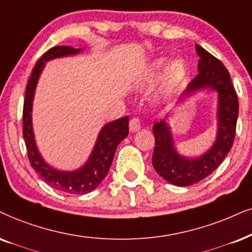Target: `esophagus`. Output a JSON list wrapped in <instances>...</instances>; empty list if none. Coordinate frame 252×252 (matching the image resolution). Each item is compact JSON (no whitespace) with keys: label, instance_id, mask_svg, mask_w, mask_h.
<instances>
[{"label":"esophagus","instance_id":"1","mask_svg":"<svg viewBox=\"0 0 252 252\" xmlns=\"http://www.w3.org/2000/svg\"><path fill=\"white\" fill-rule=\"evenodd\" d=\"M129 129L131 132H136L141 129V120L138 117H133L129 122Z\"/></svg>","mask_w":252,"mask_h":252}]
</instances>
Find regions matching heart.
Listing matches in <instances>:
<instances>
[{
    "label": "heart",
    "instance_id": "b5f03b06",
    "mask_svg": "<svg viewBox=\"0 0 252 252\" xmlns=\"http://www.w3.org/2000/svg\"><path fill=\"white\" fill-rule=\"evenodd\" d=\"M168 63V59L166 57H160V58L155 59L154 62L149 65V67L145 69L144 74H143L142 80L144 84L150 85L154 84L160 75V73L163 72V69L166 67V65ZM187 74V67L186 63L183 60H173L168 63L166 71L164 74V81H163V87L165 89H171L176 87L177 85H179L181 81L184 80L185 76Z\"/></svg>",
    "mask_w": 252,
    "mask_h": 252
}]
</instances>
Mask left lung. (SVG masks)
<instances>
[{
    "instance_id": "1",
    "label": "left lung",
    "mask_w": 252,
    "mask_h": 252,
    "mask_svg": "<svg viewBox=\"0 0 252 252\" xmlns=\"http://www.w3.org/2000/svg\"><path fill=\"white\" fill-rule=\"evenodd\" d=\"M199 63L197 75L181 94L180 102L200 91H216L218 93V130L211 149L197 157L180 155L174 145L173 136L166 120L156 122L152 126L155 150L152 165L167 183L176 186H190L213 173L227 157L234 143L238 116V100L230 74L223 63L200 45H195ZM167 117V116H166Z\"/></svg>"
}]
</instances>
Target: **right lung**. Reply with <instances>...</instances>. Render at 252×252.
<instances>
[{"mask_svg": "<svg viewBox=\"0 0 252 252\" xmlns=\"http://www.w3.org/2000/svg\"><path fill=\"white\" fill-rule=\"evenodd\" d=\"M81 51L82 49H74L71 46H56L44 53L37 62L29 79L23 107V136L31 166L51 187L68 194H86L96 189L109 171L117 145L129 133V116L104 124L98 132L93 151L91 152L87 161L74 171L57 170L47 164L38 151L32 129V102L39 76L45 67L46 62L75 56Z\"/></svg>", "mask_w": 252, "mask_h": 252, "instance_id": "right-lung-1", "label": "right lung"}]
</instances>
